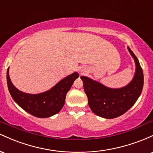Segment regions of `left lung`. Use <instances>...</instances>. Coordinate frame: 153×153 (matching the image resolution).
<instances>
[{
    "label": "left lung",
    "mask_w": 153,
    "mask_h": 153,
    "mask_svg": "<svg viewBox=\"0 0 153 153\" xmlns=\"http://www.w3.org/2000/svg\"><path fill=\"white\" fill-rule=\"evenodd\" d=\"M128 50L134 59L136 72L133 80L127 86L112 89L87 77L80 78L91 109L95 114L103 118L114 119L124 114L134 104L143 91V69L132 51L129 47Z\"/></svg>",
    "instance_id": "8db88e82"
}]
</instances>
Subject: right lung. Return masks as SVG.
<instances>
[{
	"label": "right lung",
	"mask_w": 153,
	"mask_h": 153,
	"mask_svg": "<svg viewBox=\"0 0 153 153\" xmlns=\"http://www.w3.org/2000/svg\"><path fill=\"white\" fill-rule=\"evenodd\" d=\"M78 76V73H74L62 79L47 92L39 94H28L19 91L12 84L8 68L7 83L10 94L19 106L34 117L46 118L56 114L62 109L67 93Z\"/></svg>",
	"instance_id": "right-lung-1"
}]
</instances>
